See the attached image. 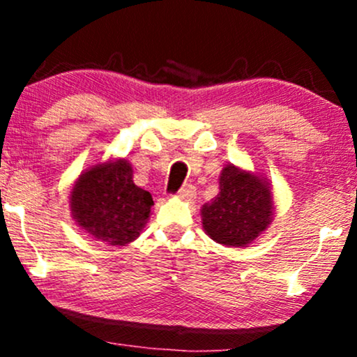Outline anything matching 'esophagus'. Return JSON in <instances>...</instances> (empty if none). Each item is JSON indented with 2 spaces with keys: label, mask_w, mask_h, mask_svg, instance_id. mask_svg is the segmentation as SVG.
I'll use <instances>...</instances> for the list:
<instances>
[{
  "label": "esophagus",
  "mask_w": 357,
  "mask_h": 357,
  "mask_svg": "<svg viewBox=\"0 0 357 357\" xmlns=\"http://www.w3.org/2000/svg\"><path fill=\"white\" fill-rule=\"evenodd\" d=\"M178 198L183 202H192L196 198V188L192 184H186L178 191Z\"/></svg>",
  "instance_id": "34e87169"
}]
</instances>
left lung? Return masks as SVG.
<instances>
[{
    "mask_svg": "<svg viewBox=\"0 0 357 357\" xmlns=\"http://www.w3.org/2000/svg\"><path fill=\"white\" fill-rule=\"evenodd\" d=\"M220 191L203 204V230L225 247H247L272 223L275 215L272 184L261 174L227 165L221 169Z\"/></svg>",
    "mask_w": 357,
    "mask_h": 357,
    "instance_id": "8db88e82",
    "label": "left lung"
}]
</instances>
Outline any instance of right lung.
I'll list each match as a JSON object with an SVG mask.
<instances>
[{"instance_id":"add662e5","label":"right lung","mask_w":357,"mask_h":357,"mask_svg":"<svg viewBox=\"0 0 357 357\" xmlns=\"http://www.w3.org/2000/svg\"><path fill=\"white\" fill-rule=\"evenodd\" d=\"M124 158L92 165L73 183L72 218L89 236L109 247H126L141 235L151 216L153 196L134 184Z\"/></svg>"}]
</instances>
